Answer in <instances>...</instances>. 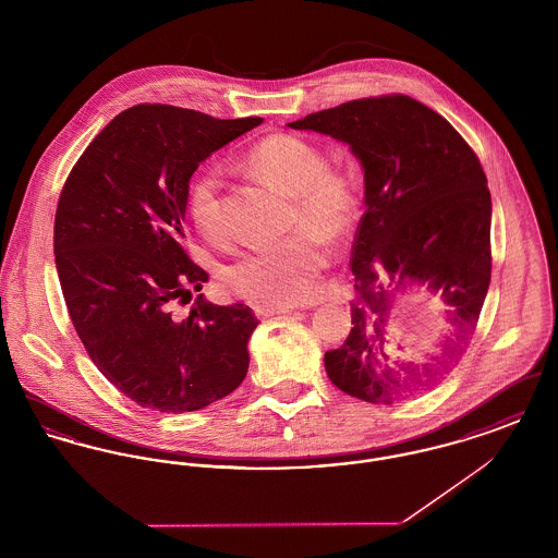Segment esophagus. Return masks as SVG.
<instances>
[{"label":"esophagus","mask_w":558,"mask_h":558,"mask_svg":"<svg viewBox=\"0 0 558 558\" xmlns=\"http://www.w3.org/2000/svg\"><path fill=\"white\" fill-rule=\"evenodd\" d=\"M253 312H255L257 318H269V316L291 314L292 307H264V305H257V307H253Z\"/></svg>","instance_id":"obj_1"}]
</instances>
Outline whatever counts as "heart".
Listing matches in <instances>:
<instances>
[{
	"label": "heart",
	"mask_w": 558,
	"mask_h": 558,
	"mask_svg": "<svg viewBox=\"0 0 558 558\" xmlns=\"http://www.w3.org/2000/svg\"><path fill=\"white\" fill-rule=\"evenodd\" d=\"M242 167L291 196L289 230L316 231L328 242H339L351 232L357 217L355 186L349 175L328 165L314 142L292 133L269 135L242 155ZM186 209L203 236H221L219 175L215 169H201L190 180ZM315 235L296 232L282 242L240 253L223 267L226 287L264 307L310 301L318 291L319 271L328 262V251Z\"/></svg>",
	"instance_id": "b5f03b06"
}]
</instances>
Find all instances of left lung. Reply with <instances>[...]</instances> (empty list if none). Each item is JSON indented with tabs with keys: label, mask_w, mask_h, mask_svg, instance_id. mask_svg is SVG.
<instances>
[{
	"label": "left lung",
	"mask_w": 558,
	"mask_h": 558,
	"mask_svg": "<svg viewBox=\"0 0 558 558\" xmlns=\"http://www.w3.org/2000/svg\"><path fill=\"white\" fill-rule=\"evenodd\" d=\"M289 128L343 142L364 169L353 326L343 345L324 353L326 374L362 401L414 398L464 351L489 289L492 196L477 155L439 112L401 94L351 100ZM412 288L447 305L442 339L423 363L401 361L390 343V307Z\"/></svg>",
	"instance_id": "8db88e82"
}]
</instances>
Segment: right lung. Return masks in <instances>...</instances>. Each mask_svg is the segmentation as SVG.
<instances>
[{
	"mask_svg": "<svg viewBox=\"0 0 558 558\" xmlns=\"http://www.w3.org/2000/svg\"><path fill=\"white\" fill-rule=\"evenodd\" d=\"M262 117L137 105L85 148L62 187L53 255L69 316L92 362L128 398L194 412L230 396L248 371L251 307L198 294L209 274L184 251L192 173Z\"/></svg>",
	"mask_w": 558,
	"mask_h": 558,
	"instance_id": "add662e5",
	"label": "right lung"
}]
</instances>
